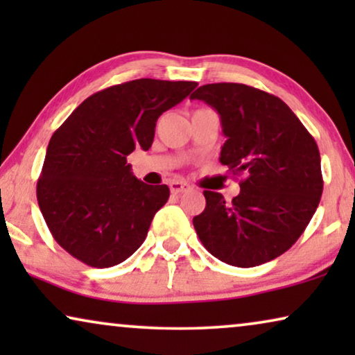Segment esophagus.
<instances>
[{
    "label": "esophagus",
    "instance_id": "esophagus-1",
    "mask_svg": "<svg viewBox=\"0 0 355 355\" xmlns=\"http://www.w3.org/2000/svg\"><path fill=\"white\" fill-rule=\"evenodd\" d=\"M169 189H171V193H182V192L191 191V186L182 181H173L169 182Z\"/></svg>",
    "mask_w": 355,
    "mask_h": 355
}]
</instances>
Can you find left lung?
Returning a JSON list of instances; mask_svg holds the SVG:
<instances>
[{
    "label": "left lung",
    "mask_w": 355,
    "mask_h": 355,
    "mask_svg": "<svg viewBox=\"0 0 355 355\" xmlns=\"http://www.w3.org/2000/svg\"><path fill=\"white\" fill-rule=\"evenodd\" d=\"M220 114L226 142L220 162L244 174L239 196L226 203L205 191L193 218L198 239L218 260L250 268L289 250L317 210L323 192L317 142L278 96L220 82L191 95Z\"/></svg>",
    "instance_id": "obj_1"
}]
</instances>
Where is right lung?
<instances>
[{"label":"right lung","instance_id":"1","mask_svg":"<svg viewBox=\"0 0 355 355\" xmlns=\"http://www.w3.org/2000/svg\"><path fill=\"white\" fill-rule=\"evenodd\" d=\"M196 87L157 79L108 87L82 101L53 134L37 200L67 254L94 268H110L142 245L169 189L139 181L128 155L152 147L159 116Z\"/></svg>","mask_w":355,"mask_h":355}]
</instances>
